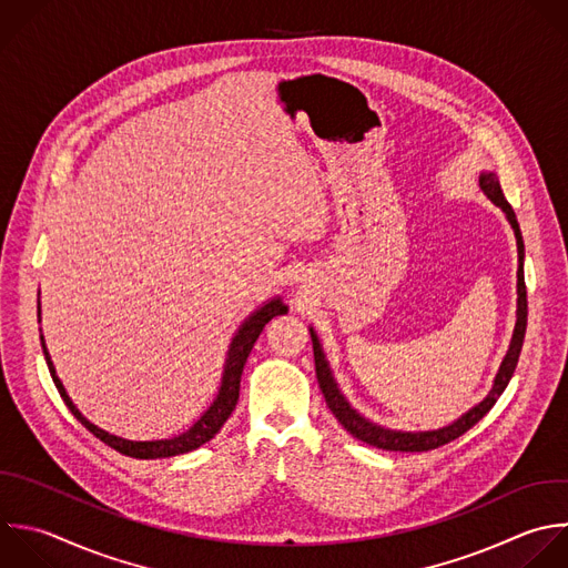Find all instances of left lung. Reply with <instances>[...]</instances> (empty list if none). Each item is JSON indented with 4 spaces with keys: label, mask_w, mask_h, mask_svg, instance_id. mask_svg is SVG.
<instances>
[{
    "label": "left lung",
    "mask_w": 568,
    "mask_h": 568,
    "mask_svg": "<svg viewBox=\"0 0 568 568\" xmlns=\"http://www.w3.org/2000/svg\"><path fill=\"white\" fill-rule=\"evenodd\" d=\"M479 186L486 193V197L499 206L513 231L517 237V255H519V268H517V322H515V333L510 339V348L499 366V373L495 377L493 390L486 395L484 402H479L475 408H470L466 415H462L457 422H453L446 428H437V430H426V433H402V430H388L382 428L368 419H364L359 413H355L348 402L344 399V395L337 390V384L331 375L328 362L322 353V346L317 342L315 331L311 328V339H313V355H315V373H317V382L320 388L324 393L326 406L331 408V413L337 417V422L359 442H366L368 446L382 448V450H399V453H424V450H433L439 448L453 439H457L459 435H464L468 428H473L497 402V397L504 393L508 379L513 377V371L517 366L519 353H521V344H524V333H526V313H528V302H526V284H524V271H521V260H524V242H521V233H519V224L515 220V213L510 209V204L506 202L501 189H499V180L495 173H484L479 178Z\"/></svg>",
    "instance_id": "left-lung-1"
}]
</instances>
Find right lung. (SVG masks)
Returning <instances> with one entry per match:
<instances>
[{
    "label": "right lung",
    "mask_w": 568,
    "mask_h": 568,
    "mask_svg": "<svg viewBox=\"0 0 568 568\" xmlns=\"http://www.w3.org/2000/svg\"><path fill=\"white\" fill-rule=\"evenodd\" d=\"M286 313V306L280 302V300H273L268 304H264L257 313H253L244 324L242 328L237 331L233 344H231V351H229V359H226V366H224V375H222V386H220V393L215 397V402L211 404V408L182 435L178 437H171V439H155V442H131V439H122V437H115V435H109L106 430L98 428L95 424H91L78 408L75 404L71 402V397L67 395L62 382L58 379L55 375V368H53V362L49 357V351L44 346V357H47V364H49V371H51V377L62 395V399L67 402L69 410L98 437L102 439L106 446L120 450L122 455H129V457H135V459H158V457H173V455H182V453H189V450H195L200 448L202 444H206L209 439L215 437V433L224 426V422L229 419V415L233 413L235 404H237V397H240V379H242V371H244V364H246V357L248 353L253 351V344L257 342L260 333L264 331V326L277 317V315H284ZM44 339V337H42Z\"/></svg>",
    "instance_id": "obj_1"
}]
</instances>
